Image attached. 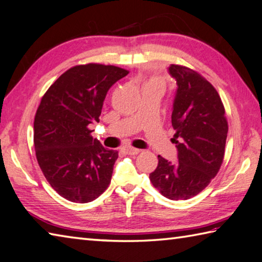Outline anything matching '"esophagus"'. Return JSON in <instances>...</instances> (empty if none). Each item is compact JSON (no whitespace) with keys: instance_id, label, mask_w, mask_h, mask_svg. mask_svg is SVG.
Listing matches in <instances>:
<instances>
[{"instance_id":"esophagus-1","label":"esophagus","mask_w":262,"mask_h":262,"mask_svg":"<svg viewBox=\"0 0 262 262\" xmlns=\"http://www.w3.org/2000/svg\"><path fill=\"white\" fill-rule=\"evenodd\" d=\"M123 151L126 152V154H129V155H137L138 152L140 151V149H138V148H135V147H131V146H126V147H123Z\"/></svg>"}]
</instances>
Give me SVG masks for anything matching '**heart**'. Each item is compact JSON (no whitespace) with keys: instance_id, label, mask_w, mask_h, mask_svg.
Returning a JSON list of instances; mask_svg holds the SVG:
<instances>
[{"instance_id":"1","label":"heart","mask_w":262,"mask_h":262,"mask_svg":"<svg viewBox=\"0 0 262 262\" xmlns=\"http://www.w3.org/2000/svg\"><path fill=\"white\" fill-rule=\"evenodd\" d=\"M148 84H157V85L163 86V81L159 77H152L150 78L149 82H148Z\"/></svg>"}]
</instances>
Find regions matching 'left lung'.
Instances as JSON below:
<instances>
[{"instance_id": "left-lung-1", "label": "left lung", "mask_w": 262, "mask_h": 262, "mask_svg": "<svg viewBox=\"0 0 262 262\" xmlns=\"http://www.w3.org/2000/svg\"><path fill=\"white\" fill-rule=\"evenodd\" d=\"M178 90L172 111L178 162L159 155V165L149 174L152 186L169 200H188L208 186L224 162L228 122L214 86L199 72L171 65Z\"/></svg>"}]
</instances>
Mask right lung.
<instances>
[{
	"mask_svg": "<svg viewBox=\"0 0 262 262\" xmlns=\"http://www.w3.org/2000/svg\"><path fill=\"white\" fill-rule=\"evenodd\" d=\"M129 74L102 63L74 66L44 93L34 120V147L44 177L59 195L74 203L99 197L111 184L117 150L91 136L110 88Z\"/></svg>",
	"mask_w": 262,
	"mask_h": 262,
	"instance_id": "1",
	"label": "right lung"
}]
</instances>
